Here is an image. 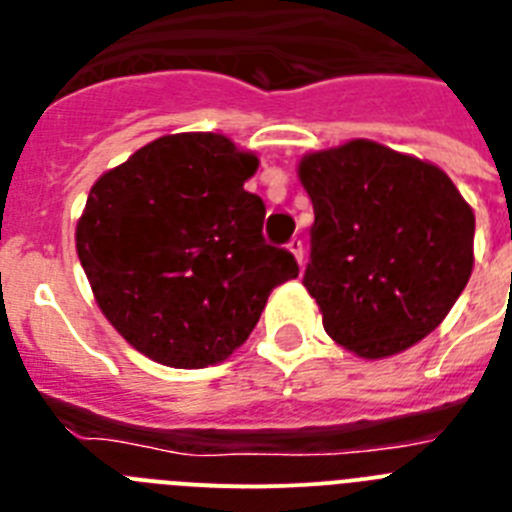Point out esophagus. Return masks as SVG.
Returning a JSON list of instances; mask_svg holds the SVG:
<instances>
[{
  "mask_svg": "<svg viewBox=\"0 0 512 512\" xmlns=\"http://www.w3.org/2000/svg\"><path fill=\"white\" fill-rule=\"evenodd\" d=\"M287 248H289V253H292V256L297 259V264L302 266V261H305V248H302L300 238H292V241L287 243Z\"/></svg>",
  "mask_w": 512,
  "mask_h": 512,
  "instance_id": "obj_1",
  "label": "esophagus"
}]
</instances>
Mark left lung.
<instances>
[{"instance_id":"left-lung-1","label":"left lung","mask_w":512,"mask_h":512,"mask_svg":"<svg viewBox=\"0 0 512 512\" xmlns=\"http://www.w3.org/2000/svg\"><path fill=\"white\" fill-rule=\"evenodd\" d=\"M305 287L325 333L359 359L402 354L449 315L474 269V212L431 161L366 138L305 153Z\"/></svg>"}]
</instances>
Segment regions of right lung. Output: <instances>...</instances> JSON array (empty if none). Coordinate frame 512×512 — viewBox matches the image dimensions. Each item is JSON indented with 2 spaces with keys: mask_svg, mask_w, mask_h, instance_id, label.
I'll list each match as a JSON object with an SVG mask.
<instances>
[{
  "mask_svg": "<svg viewBox=\"0 0 512 512\" xmlns=\"http://www.w3.org/2000/svg\"><path fill=\"white\" fill-rule=\"evenodd\" d=\"M259 156L220 133L161 135L89 189L76 253L94 300L135 351L174 369L243 346L271 289L300 274L266 246V207L243 184Z\"/></svg>",
  "mask_w": 512,
  "mask_h": 512,
  "instance_id": "add662e5",
  "label": "right lung"
}]
</instances>
